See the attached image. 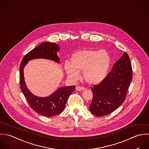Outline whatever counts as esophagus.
I'll list each match as a JSON object with an SVG mask.
<instances>
[{
	"mask_svg": "<svg viewBox=\"0 0 149 149\" xmlns=\"http://www.w3.org/2000/svg\"><path fill=\"white\" fill-rule=\"evenodd\" d=\"M85 88H84V87H81V86H77L76 87V90L77 91H82V90H85Z\"/></svg>",
	"mask_w": 149,
	"mask_h": 149,
	"instance_id": "obj_1",
	"label": "esophagus"
}]
</instances>
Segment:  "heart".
<instances>
[{"label": "heart", "instance_id": "1", "mask_svg": "<svg viewBox=\"0 0 149 149\" xmlns=\"http://www.w3.org/2000/svg\"><path fill=\"white\" fill-rule=\"evenodd\" d=\"M111 65V57L104 49H84L74 53L70 64H64L67 77L73 81L80 78V72L85 81L90 85H97L106 77Z\"/></svg>", "mask_w": 149, "mask_h": 149}]
</instances>
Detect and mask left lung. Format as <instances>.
I'll use <instances>...</instances> for the list:
<instances>
[{
	"label": "left lung",
	"mask_w": 149,
	"mask_h": 149,
	"mask_svg": "<svg viewBox=\"0 0 149 149\" xmlns=\"http://www.w3.org/2000/svg\"><path fill=\"white\" fill-rule=\"evenodd\" d=\"M132 79V70L130 58L124 53L104 79L91 88L93 97L89 106L91 113L103 116L118 108L125 99Z\"/></svg>",
	"instance_id": "1"
}]
</instances>
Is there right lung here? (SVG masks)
<instances>
[{
  "label": "right lung",
  "mask_w": 149,
  "mask_h": 149,
  "mask_svg": "<svg viewBox=\"0 0 149 149\" xmlns=\"http://www.w3.org/2000/svg\"><path fill=\"white\" fill-rule=\"evenodd\" d=\"M59 46L55 43L42 42L28 53L22 60L19 67V81L21 89L30 107L38 114L46 117L58 115L64 109L70 94L75 90V86H66L56 90L50 95L40 97L34 95L28 89L24 76V68L29 61L36 59L51 60L60 63L57 52Z\"/></svg>",
  "instance_id": "obj_1"
}]
</instances>
